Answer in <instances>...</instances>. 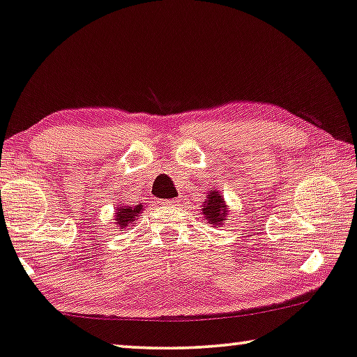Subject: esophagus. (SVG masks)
I'll return each instance as SVG.
<instances>
[{"label":"esophagus","mask_w":357,"mask_h":357,"mask_svg":"<svg viewBox=\"0 0 357 357\" xmlns=\"http://www.w3.org/2000/svg\"><path fill=\"white\" fill-rule=\"evenodd\" d=\"M165 205L169 206V208H176V206L181 205V199H172V200H167L165 202Z\"/></svg>","instance_id":"obj_1"}]
</instances>
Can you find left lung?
I'll list each match as a JSON object with an SVG mask.
<instances>
[{"label": "left lung", "instance_id": "1", "mask_svg": "<svg viewBox=\"0 0 357 357\" xmlns=\"http://www.w3.org/2000/svg\"><path fill=\"white\" fill-rule=\"evenodd\" d=\"M202 213H204V218L213 227H220L222 222L226 221L227 210L225 205V199H222L218 190H211V192L206 195Z\"/></svg>", "mask_w": 357, "mask_h": 357}]
</instances>
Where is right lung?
I'll use <instances>...</instances> for the list:
<instances>
[{
    "mask_svg": "<svg viewBox=\"0 0 357 357\" xmlns=\"http://www.w3.org/2000/svg\"><path fill=\"white\" fill-rule=\"evenodd\" d=\"M142 211V205H135V206H116V213H115V222H116V229H131V225H135L136 218L139 216V213Z\"/></svg>",
    "mask_w": 357,
    "mask_h": 357,
    "instance_id": "1",
    "label": "right lung"
}]
</instances>
